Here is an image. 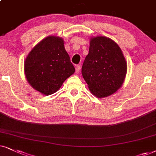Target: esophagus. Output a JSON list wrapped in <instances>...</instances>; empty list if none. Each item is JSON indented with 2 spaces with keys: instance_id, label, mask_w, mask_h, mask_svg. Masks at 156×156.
Here are the masks:
<instances>
[{
  "instance_id": "1",
  "label": "esophagus",
  "mask_w": 156,
  "mask_h": 156,
  "mask_svg": "<svg viewBox=\"0 0 156 156\" xmlns=\"http://www.w3.org/2000/svg\"><path fill=\"white\" fill-rule=\"evenodd\" d=\"M80 70V66H76V73H78Z\"/></svg>"
}]
</instances>
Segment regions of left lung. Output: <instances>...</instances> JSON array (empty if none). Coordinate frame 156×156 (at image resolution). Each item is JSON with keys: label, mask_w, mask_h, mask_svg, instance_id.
Here are the masks:
<instances>
[{"label": "left lung", "mask_w": 156, "mask_h": 156, "mask_svg": "<svg viewBox=\"0 0 156 156\" xmlns=\"http://www.w3.org/2000/svg\"><path fill=\"white\" fill-rule=\"evenodd\" d=\"M81 73L94 96L106 97L122 86L127 62L117 43L106 37H96L90 39Z\"/></svg>", "instance_id": "obj_1"}]
</instances>
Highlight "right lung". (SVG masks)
<instances>
[{
    "label": "right lung",
    "mask_w": 156,
    "mask_h": 156,
    "mask_svg": "<svg viewBox=\"0 0 156 156\" xmlns=\"http://www.w3.org/2000/svg\"><path fill=\"white\" fill-rule=\"evenodd\" d=\"M29 84L44 95L60 89L63 82L75 73V68L60 37L50 36L29 52L24 63Z\"/></svg>",
    "instance_id": "1"
}]
</instances>
